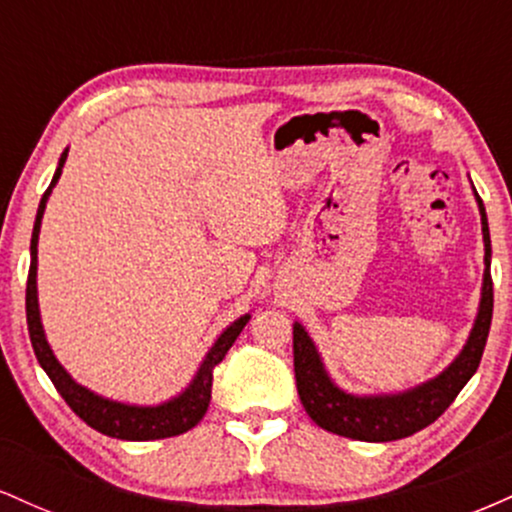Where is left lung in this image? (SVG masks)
<instances>
[{
	"label": "left lung",
	"instance_id": "1",
	"mask_svg": "<svg viewBox=\"0 0 512 512\" xmlns=\"http://www.w3.org/2000/svg\"><path fill=\"white\" fill-rule=\"evenodd\" d=\"M474 199L479 204L481 236H484V281H481L479 310L462 351L436 378L395 395H351L330 378L320 351L305 327L301 322H293V368H296L298 397L317 426L337 436L366 440V443H387V440L414 436L416 431L433 424L477 373L491 330L493 281L489 221L477 190Z\"/></svg>",
	"mask_w": 512,
	"mask_h": 512
}]
</instances>
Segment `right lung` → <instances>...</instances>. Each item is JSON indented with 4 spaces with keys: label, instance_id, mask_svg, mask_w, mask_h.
I'll return each instance as SVG.
<instances>
[{
    "label": "right lung",
    "instance_id": "1",
    "mask_svg": "<svg viewBox=\"0 0 512 512\" xmlns=\"http://www.w3.org/2000/svg\"><path fill=\"white\" fill-rule=\"evenodd\" d=\"M69 149L62 151L60 163H57L55 175H52L50 187L45 190L43 199L38 204V214H35V226H33V238H31V269H28V284H26V320H28V334H31V344L35 351V358L43 366L52 385L57 387L64 402L72 407V411L79 419H84L88 426L96 428L98 433L110 438L120 440H158V438H170L180 436V433L195 428L202 416L207 414L209 402H211V378H214V368L223 361V356L228 354L233 342L238 339V334L243 332V327L248 325L250 313L240 315L236 322L226 327L219 334L211 349L204 356V361L199 363L195 378L192 383L180 392L178 397H170L168 402L154 404V407H142V404H125L117 402V399H108L96 395L88 387L79 385L72 375L64 370V366L57 361V356L52 354L48 337H45L43 322H40V305H38V236H40V223H43L45 204L52 195V187L60 180L64 161H67Z\"/></svg>",
    "mask_w": 512,
    "mask_h": 512
}]
</instances>
